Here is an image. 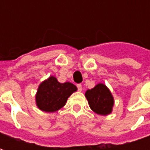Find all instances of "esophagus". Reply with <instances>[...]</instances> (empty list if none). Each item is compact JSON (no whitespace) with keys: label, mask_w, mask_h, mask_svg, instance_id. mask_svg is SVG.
I'll return each mask as SVG.
<instances>
[{"label":"esophagus","mask_w":150,"mask_h":150,"mask_svg":"<svg viewBox=\"0 0 150 150\" xmlns=\"http://www.w3.org/2000/svg\"><path fill=\"white\" fill-rule=\"evenodd\" d=\"M77 88H78V90L79 92H81L83 90V87H82L81 84H77Z\"/></svg>","instance_id":"obj_1"}]
</instances>
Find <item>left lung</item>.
Returning <instances> with one entry per match:
<instances>
[{
	"label": "left lung",
	"instance_id": "8db88e82",
	"mask_svg": "<svg viewBox=\"0 0 150 150\" xmlns=\"http://www.w3.org/2000/svg\"><path fill=\"white\" fill-rule=\"evenodd\" d=\"M85 97L88 101L90 108L98 114L108 115L112 112L114 103L113 97L103 83H98L92 89L85 93Z\"/></svg>",
	"mask_w": 150,
	"mask_h": 150
}]
</instances>
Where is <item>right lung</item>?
<instances>
[{
	"instance_id": "right-lung-1",
	"label": "right lung",
	"mask_w": 150,
	"mask_h": 150,
	"mask_svg": "<svg viewBox=\"0 0 150 150\" xmlns=\"http://www.w3.org/2000/svg\"><path fill=\"white\" fill-rule=\"evenodd\" d=\"M77 91V87L69 82L61 83L51 76L39 85L36 94V103L42 111L53 112L66 104L67 98Z\"/></svg>"
}]
</instances>
